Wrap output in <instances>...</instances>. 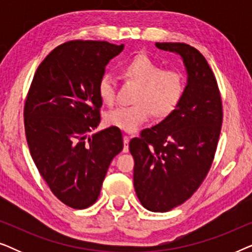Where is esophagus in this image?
I'll list each match as a JSON object with an SVG mask.
<instances>
[{"label": "esophagus", "mask_w": 252, "mask_h": 252, "mask_svg": "<svg viewBox=\"0 0 252 252\" xmlns=\"http://www.w3.org/2000/svg\"><path fill=\"white\" fill-rule=\"evenodd\" d=\"M130 137L128 135H124V153L128 151V143H129Z\"/></svg>", "instance_id": "obj_1"}]
</instances>
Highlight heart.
Wrapping results in <instances>:
<instances>
[{
  "mask_svg": "<svg viewBox=\"0 0 252 252\" xmlns=\"http://www.w3.org/2000/svg\"><path fill=\"white\" fill-rule=\"evenodd\" d=\"M120 75L127 84L136 86L133 105L111 110L105 115L110 126L134 132L153 115L164 119L177 109L185 92V80L180 72L163 68L146 55L130 58L120 67ZM101 101L112 105L116 101V82L110 74H103L97 84Z\"/></svg>",
  "mask_w": 252,
  "mask_h": 252,
  "instance_id": "heart-1",
  "label": "heart"
}]
</instances>
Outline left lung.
I'll use <instances>...</instances> for the list:
<instances>
[{
	"instance_id": "1",
	"label": "left lung",
	"mask_w": 252,
	"mask_h": 252,
	"mask_svg": "<svg viewBox=\"0 0 252 252\" xmlns=\"http://www.w3.org/2000/svg\"><path fill=\"white\" fill-rule=\"evenodd\" d=\"M177 53L187 71V86L177 109L129 142L134 188L149 211L167 212L197 190L211 167L222 125L221 96L205 57L194 47L157 42Z\"/></svg>"
}]
</instances>
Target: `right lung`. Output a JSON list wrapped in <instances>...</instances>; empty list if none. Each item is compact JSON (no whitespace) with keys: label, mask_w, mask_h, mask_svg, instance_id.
<instances>
[{"label":"right lung","mask_w":252,"mask_h":252,"mask_svg":"<svg viewBox=\"0 0 252 252\" xmlns=\"http://www.w3.org/2000/svg\"><path fill=\"white\" fill-rule=\"evenodd\" d=\"M124 49L106 41H68L36 68L24 106L27 144L37 171L65 205L97 201L111 160L123 150L119 128L88 137L101 122L99 78Z\"/></svg>","instance_id":"add662e5"}]
</instances>
